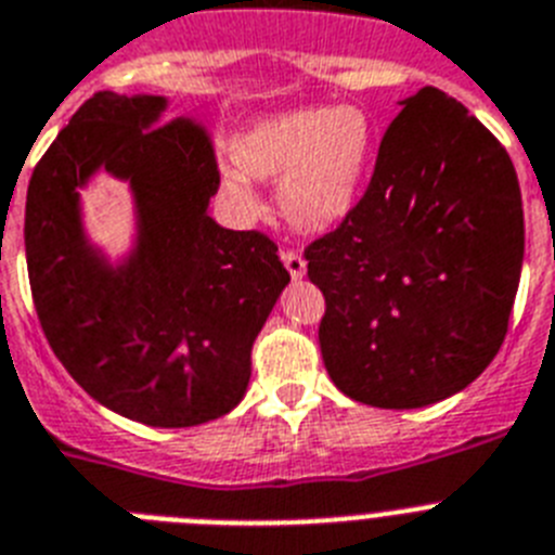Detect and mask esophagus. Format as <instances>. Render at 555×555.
<instances>
[{
  "instance_id": "esophagus-1",
  "label": "esophagus",
  "mask_w": 555,
  "mask_h": 555,
  "mask_svg": "<svg viewBox=\"0 0 555 555\" xmlns=\"http://www.w3.org/2000/svg\"><path fill=\"white\" fill-rule=\"evenodd\" d=\"M282 262H284V268H287V271H291V276L293 279H301L307 273V262L301 257H298L296 250H287V248H282Z\"/></svg>"
}]
</instances>
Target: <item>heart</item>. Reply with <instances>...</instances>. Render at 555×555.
Returning a JSON list of instances; mask_svg holds the SVG:
<instances>
[{"label":"heart","mask_w":555,"mask_h":555,"mask_svg":"<svg viewBox=\"0 0 555 555\" xmlns=\"http://www.w3.org/2000/svg\"><path fill=\"white\" fill-rule=\"evenodd\" d=\"M371 125L360 108H298L257 122L234 139V170L220 176L225 201L254 215L259 201L245 178L276 184L284 220L301 234H324L358 201L371 158Z\"/></svg>","instance_id":"obj_1"}]
</instances>
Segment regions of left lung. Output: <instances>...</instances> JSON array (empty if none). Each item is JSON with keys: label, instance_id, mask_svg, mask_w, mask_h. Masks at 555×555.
I'll use <instances>...</instances> for the list:
<instances>
[{"label": "left lung", "instance_id": "left-lung-1", "mask_svg": "<svg viewBox=\"0 0 555 555\" xmlns=\"http://www.w3.org/2000/svg\"><path fill=\"white\" fill-rule=\"evenodd\" d=\"M525 254L522 195L503 144L441 89L402 103L363 197L305 248L326 312L332 383L371 408L464 391L508 332Z\"/></svg>", "mask_w": 555, "mask_h": 555}]
</instances>
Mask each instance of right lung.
Listing matches in <instances>:
<instances>
[{"label":"right lung","mask_w":555,"mask_h":555,"mask_svg":"<svg viewBox=\"0 0 555 555\" xmlns=\"http://www.w3.org/2000/svg\"><path fill=\"white\" fill-rule=\"evenodd\" d=\"M167 100L98 91L33 170L24 250L55 358L89 397L151 427H195L245 397L250 346L291 273L262 231L206 215L220 186L204 125H158ZM132 181L138 250L111 269L79 225L94 169Z\"/></svg>","instance_id":"obj_1"}]
</instances>
